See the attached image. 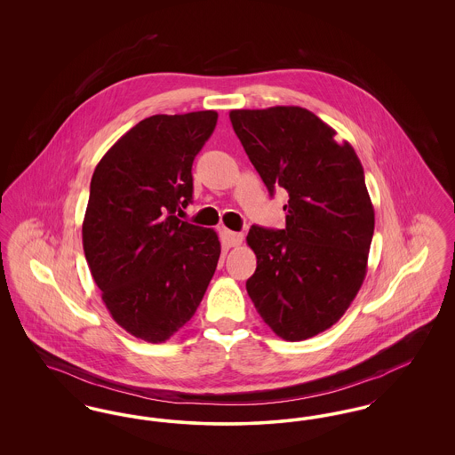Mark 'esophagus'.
<instances>
[{
    "label": "esophagus",
    "instance_id": "esophagus-1",
    "mask_svg": "<svg viewBox=\"0 0 455 455\" xmlns=\"http://www.w3.org/2000/svg\"><path fill=\"white\" fill-rule=\"evenodd\" d=\"M225 245L227 247H238L243 240V235L240 232H232V230H225Z\"/></svg>",
    "mask_w": 455,
    "mask_h": 455
}]
</instances>
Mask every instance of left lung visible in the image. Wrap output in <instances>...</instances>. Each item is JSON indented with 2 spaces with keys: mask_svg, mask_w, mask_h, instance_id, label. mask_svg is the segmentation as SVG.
Here are the masks:
<instances>
[{
  "mask_svg": "<svg viewBox=\"0 0 455 455\" xmlns=\"http://www.w3.org/2000/svg\"><path fill=\"white\" fill-rule=\"evenodd\" d=\"M230 121L269 195L290 197L283 230H249L247 293L275 334L308 339L343 317L367 275L375 213L362 162L307 108H235Z\"/></svg>",
  "mask_w": 455,
  "mask_h": 455,
  "instance_id": "1",
  "label": "left lung"
}]
</instances>
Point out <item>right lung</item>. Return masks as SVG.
<instances>
[{"label": "right lung", "mask_w": 455, "mask_h": 455, "mask_svg": "<svg viewBox=\"0 0 455 455\" xmlns=\"http://www.w3.org/2000/svg\"><path fill=\"white\" fill-rule=\"evenodd\" d=\"M215 110L156 114L123 134L97 164L82 237L112 319L164 343L195 315L217 269L213 228L175 217L193 199V162Z\"/></svg>", "instance_id": "right-lung-1"}]
</instances>
